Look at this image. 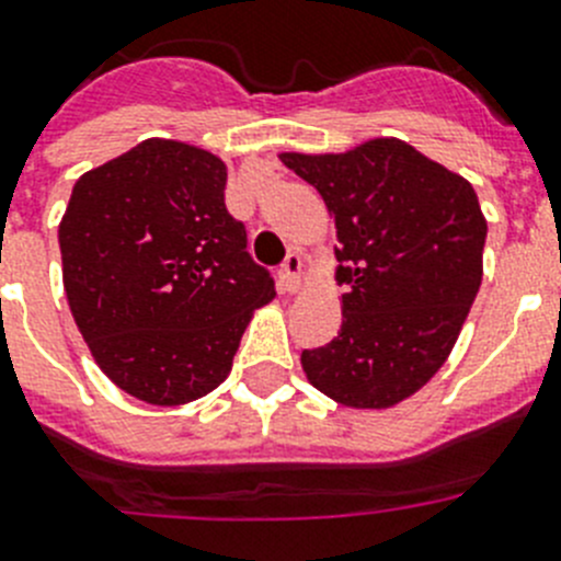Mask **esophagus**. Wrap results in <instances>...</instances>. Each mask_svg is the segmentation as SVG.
Returning a JSON list of instances; mask_svg holds the SVG:
<instances>
[{"label": "esophagus", "instance_id": "34e87169", "mask_svg": "<svg viewBox=\"0 0 561 561\" xmlns=\"http://www.w3.org/2000/svg\"><path fill=\"white\" fill-rule=\"evenodd\" d=\"M300 272H304V257L297 255V252H289L284 261V266H280V272H277L284 291H289V295L300 291Z\"/></svg>", "mask_w": 561, "mask_h": 561}]
</instances>
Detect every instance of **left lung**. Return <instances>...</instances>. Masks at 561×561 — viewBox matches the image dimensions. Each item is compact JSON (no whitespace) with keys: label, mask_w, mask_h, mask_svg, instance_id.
I'll use <instances>...</instances> for the list:
<instances>
[{"label":"left lung","mask_w":561,"mask_h":561,"mask_svg":"<svg viewBox=\"0 0 561 561\" xmlns=\"http://www.w3.org/2000/svg\"><path fill=\"white\" fill-rule=\"evenodd\" d=\"M334 216L342 329L300 354L336 404L388 410L419 393L453 354L483 280L485 216L460 173L396 137L342 153H280Z\"/></svg>","instance_id":"obj_1"}]
</instances>
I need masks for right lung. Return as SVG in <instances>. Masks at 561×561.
<instances>
[{"label":"right lung","mask_w":561,"mask_h":561,"mask_svg":"<svg viewBox=\"0 0 561 561\" xmlns=\"http://www.w3.org/2000/svg\"><path fill=\"white\" fill-rule=\"evenodd\" d=\"M225 185L216 153L151 137L83 173L58 225L78 331L103 374L146 404L219 388L255 309L275 297Z\"/></svg>","instance_id":"add662e5"}]
</instances>
